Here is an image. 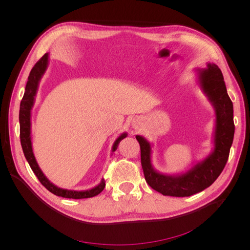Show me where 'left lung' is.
Masks as SVG:
<instances>
[{
  "label": "left lung",
  "mask_w": 250,
  "mask_h": 250,
  "mask_svg": "<svg viewBox=\"0 0 250 250\" xmlns=\"http://www.w3.org/2000/svg\"><path fill=\"white\" fill-rule=\"evenodd\" d=\"M198 84L214 106L216 121L213 151L185 173L166 175L157 172L151 162L152 145L137 135L141 147V163L147 184L165 196L188 197L208 188L220 175L229 160L233 140V106L228 95L221 70L215 63L208 62L207 67L196 70Z\"/></svg>",
  "instance_id": "left-lung-1"
}]
</instances>
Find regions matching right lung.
<instances>
[{"mask_svg":"<svg viewBox=\"0 0 250 250\" xmlns=\"http://www.w3.org/2000/svg\"><path fill=\"white\" fill-rule=\"evenodd\" d=\"M49 63V53H46L39 62L35 63L32 67L31 72L29 74L28 81L25 88V94L21 101L20 105V138L22 151L27 162L29 163L30 167L32 171L41 181V184L47 188L48 191L53 193L56 196H60L63 198H73V199H82V198H90L94 196L100 194L105 188V181L102 178L101 183L85 191H74V190H67V188H58L54 184L46 177V175L42 173V169L40 168L39 164H37L35 156L32 149V142H31V109L34 105L35 96L39 89V84L42 77L43 76L44 72H46ZM127 137V133L123 132L120 137L115 141L112 145V152H115L118 148L119 143Z\"/></svg>","mask_w":250,"mask_h":250,"instance_id":"1","label":"right lung"}]
</instances>
